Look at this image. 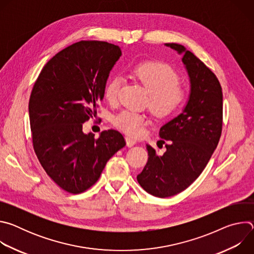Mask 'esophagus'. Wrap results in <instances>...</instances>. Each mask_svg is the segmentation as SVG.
Masks as SVG:
<instances>
[{
	"mask_svg": "<svg viewBox=\"0 0 254 254\" xmlns=\"http://www.w3.org/2000/svg\"><path fill=\"white\" fill-rule=\"evenodd\" d=\"M126 140H127V147H133L134 144L136 143V141L133 139V138H131V137H129V136H127L126 137Z\"/></svg>",
	"mask_w": 254,
	"mask_h": 254,
	"instance_id": "obj_1",
	"label": "esophagus"
}]
</instances>
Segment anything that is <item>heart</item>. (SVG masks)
Returning a JSON list of instances; mask_svg holds the SVG:
<instances>
[{
  "instance_id": "b5f03b06",
  "label": "heart",
  "mask_w": 254,
  "mask_h": 254,
  "mask_svg": "<svg viewBox=\"0 0 254 254\" xmlns=\"http://www.w3.org/2000/svg\"><path fill=\"white\" fill-rule=\"evenodd\" d=\"M131 76L149 93V107L159 118L177 115L185 106L187 90L181 85L178 72L168 63L162 61H144L131 69ZM123 78L113 76L104 87V98L116 104L122 87ZM149 119L146 115L132 111H123L113 118V124L130 136H139L144 131Z\"/></svg>"
}]
</instances>
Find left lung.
Wrapping results in <instances>:
<instances>
[{"label": "left lung", "mask_w": 254, "mask_h": 254, "mask_svg": "<svg viewBox=\"0 0 254 254\" xmlns=\"http://www.w3.org/2000/svg\"><path fill=\"white\" fill-rule=\"evenodd\" d=\"M183 53L191 94L183 113L160 128L163 156L147 146L149 159L136 179L148 193L166 198L187 189L200 176L222 133L223 94L218 78L183 45L167 43Z\"/></svg>", "instance_id": "1"}]
</instances>
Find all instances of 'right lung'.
I'll use <instances>...</instances> for the list:
<instances>
[{"mask_svg":"<svg viewBox=\"0 0 254 254\" xmlns=\"http://www.w3.org/2000/svg\"><path fill=\"white\" fill-rule=\"evenodd\" d=\"M122 55L115 44L79 41L53 56L35 81L29 99L33 149L46 174L64 191L92 187L107 161L126 146L124 135L84 134L103 98L108 74Z\"/></svg>","mask_w":254,"mask_h":254,"instance_id":"obj_1","label":"right lung"}]
</instances>
